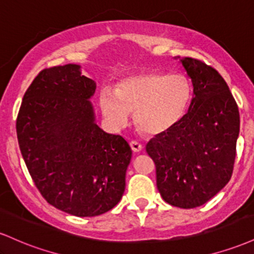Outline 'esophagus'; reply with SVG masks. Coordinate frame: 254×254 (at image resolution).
I'll return each instance as SVG.
<instances>
[{
    "instance_id": "34e87169",
    "label": "esophagus",
    "mask_w": 254,
    "mask_h": 254,
    "mask_svg": "<svg viewBox=\"0 0 254 254\" xmlns=\"http://www.w3.org/2000/svg\"><path fill=\"white\" fill-rule=\"evenodd\" d=\"M130 147H131V149H132V151H135V153H139V151L143 149V145H142L141 143H138L137 141H131Z\"/></svg>"
}]
</instances>
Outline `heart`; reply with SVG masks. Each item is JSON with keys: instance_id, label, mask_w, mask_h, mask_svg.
<instances>
[{"instance_id": "obj_1", "label": "heart", "mask_w": 254, "mask_h": 254, "mask_svg": "<svg viewBox=\"0 0 254 254\" xmlns=\"http://www.w3.org/2000/svg\"><path fill=\"white\" fill-rule=\"evenodd\" d=\"M192 89L183 75L141 72L124 78L115 92L103 90L100 107L112 127H123L133 113L136 127L157 136L173 129L189 109Z\"/></svg>"}]
</instances>
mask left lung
Wrapping results in <instances>:
<instances>
[{"mask_svg":"<svg viewBox=\"0 0 254 254\" xmlns=\"http://www.w3.org/2000/svg\"><path fill=\"white\" fill-rule=\"evenodd\" d=\"M193 84L188 113L173 129L148 142L156 186L165 202L183 209L203 205L230 180L240 115L217 70L202 61L182 60Z\"/></svg>","mask_w":254,"mask_h":254,"instance_id":"obj_1","label":"left lung"}]
</instances>
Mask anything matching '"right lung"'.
<instances>
[{
  "mask_svg": "<svg viewBox=\"0 0 254 254\" xmlns=\"http://www.w3.org/2000/svg\"><path fill=\"white\" fill-rule=\"evenodd\" d=\"M95 88L76 64L44 69L16 118L19 147L36 188L49 204L78 217L117 205L132 154L123 137L95 124L88 100Z\"/></svg>",
  "mask_w": 254,
  "mask_h": 254,
  "instance_id": "obj_1",
  "label": "right lung"
}]
</instances>
